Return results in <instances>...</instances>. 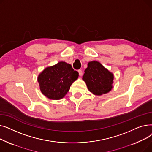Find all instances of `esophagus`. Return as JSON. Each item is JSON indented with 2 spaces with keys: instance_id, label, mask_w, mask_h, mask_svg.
I'll return each instance as SVG.
<instances>
[{
  "instance_id": "obj_1",
  "label": "esophagus",
  "mask_w": 152,
  "mask_h": 152,
  "mask_svg": "<svg viewBox=\"0 0 152 152\" xmlns=\"http://www.w3.org/2000/svg\"><path fill=\"white\" fill-rule=\"evenodd\" d=\"M77 71H78L79 76H82V75H83V71H82V70H81V69H79Z\"/></svg>"
}]
</instances>
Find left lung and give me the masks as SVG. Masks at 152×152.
Masks as SVG:
<instances>
[{
    "instance_id": "1",
    "label": "left lung",
    "mask_w": 152,
    "mask_h": 152,
    "mask_svg": "<svg viewBox=\"0 0 152 152\" xmlns=\"http://www.w3.org/2000/svg\"><path fill=\"white\" fill-rule=\"evenodd\" d=\"M114 75L97 61L87 64L83 80L87 89L95 95H102L109 92L113 88Z\"/></svg>"
}]
</instances>
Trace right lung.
I'll use <instances>...</instances> for the list:
<instances>
[{
	"label": "right lung",
	"instance_id": "1",
	"mask_svg": "<svg viewBox=\"0 0 152 152\" xmlns=\"http://www.w3.org/2000/svg\"><path fill=\"white\" fill-rule=\"evenodd\" d=\"M78 76V72L72 68L70 64L60 61L45 68L38 75L37 81L40 90L46 97L60 100L65 96Z\"/></svg>",
	"mask_w": 152,
	"mask_h": 152
}]
</instances>
